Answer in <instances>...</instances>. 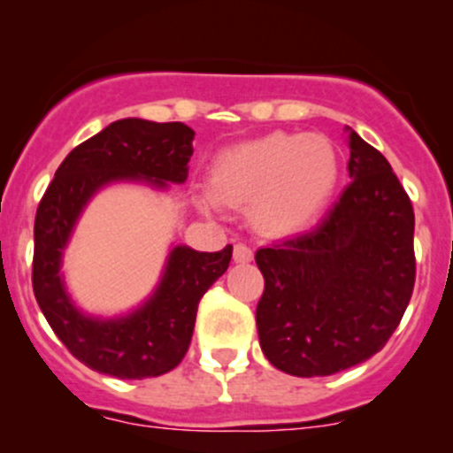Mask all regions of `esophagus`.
Here are the masks:
<instances>
[{"instance_id":"esophagus-1","label":"esophagus","mask_w":453,"mask_h":453,"mask_svg":"<svg viewBox=\"0 0 453 453\" xmlns=\"http://www.w3.org/2000/svg\"><path fill=\"white\" fill-rule=\"evenodd\" d=\"M234 259H236V262H241V264L251 262L253 249L249 247V244H244V242H236V244H234Z\"/></svg>"}]
</instances>
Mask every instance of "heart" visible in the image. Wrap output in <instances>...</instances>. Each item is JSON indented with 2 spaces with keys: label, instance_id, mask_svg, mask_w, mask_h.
I'll use <instances>...</instances> for the list:
<instances>
[{
  "label": "heart",
  "instance_id": "obj_1",
  "mask_svg": "<svg viewBox=\"0 0 453 453\" xmlns=\"http://www.w3.org/2000/svg\"><path fill=\"white\" fill-rule=\"evenodd\" d=\"M339 180L336 150L321 136L273 132L223 150L211 173L212 191L200 204L219 211L251 204L257 226L268 234H294L326 209Z\"/></svg>",
  "mask_w": 453,
  "mask_h": 453
}]
</instances>
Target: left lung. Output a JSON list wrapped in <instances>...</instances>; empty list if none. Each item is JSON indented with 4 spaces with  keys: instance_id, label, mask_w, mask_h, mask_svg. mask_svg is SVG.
I'll return each instance as SVG.
<instances>
[{
    "instance_id": "left-lung-1",
    "label": "left lung",
    "mask_w": 453,
    "mask_h": 453,
    "mask_svg": "<svg viewBox=\"0 0 453 453\" xmlns=\"http://www.w3.org/2000/svg\"><path fill=\"white\" fill-rule=\"evenodd\" d=\"M349 176L315 227L256 253L264 356L296 377H327L381 351L413 294L415 215L375 147L349 134Z\"/></svg>"
}]
</instances>
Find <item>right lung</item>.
<instances>
[{"label": "right lung", "mask_w": 453, "mask_h": 453, "mask_svg": "<svg viewBox=\"0 0 453 453\" xmlns=\"http://www.w3.org/2000/svg\"><path fill=\"white\" fill-rule=\"evenodd\" d=\"M194 136L185 123L114 121L61 161L40 200L31 270L35 300L67 351L91 371L147 379L179 366L189 349L202 296L230 266L232 244L215 253L174 247L153 298L136 313L108 321L76 311L59 277L61 251L89 197L111 180L183 183Z\"/></svg>", "instance_id": "obj_1"}]
</instances>
